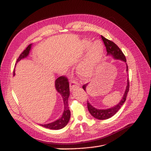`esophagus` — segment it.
Wrapping results in <instances>:
<instances>
[{
	"label": "esophagus",
	"mask_w": 151,
	"mask_h": 151,
	"mask_svg": "<svg viewBox=\"0 0 151 151\" xmlns=\"http://www.w3.org/2000/svg\"><path fill=\"white\" fill-rule=\"evenodd\" d=\"M70 90H76L77 88H79V83H78L77 82H76V81H72L70 82Z\"/></svg>",
	"instance_id": "1"
}]
</instances>
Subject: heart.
<instances>
[{"mask_svg":"<svg viewBox=\"0 0 151 151\" xmlns=\"http://www.w3.org/2000/svg\"><path fill=\"white\" fill-rule=\"evenodd\" d=\"M82 45L88 52L83 61L77 66V72L84 79H90L94 76L104 55V46L100 40L92 43L89 40H83Z\"/></svg>","mask_w":151,"mask_h":151,"instance_id":"1","label":"heart"}]
</instances>
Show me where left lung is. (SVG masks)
<instances>
[{"label":"left lung","mask_w":151,"mask_h":151,"mask_svg":"<svg viewBox=\"0 0 151 151\" xmlns=\"http://www.w3.org/2000/svg\"><path fill=\"white\" fill-rule=\"evenodd\" d=\"M101 39L103 40L104 43L105 44V46L106 47V51H107V56H111L114 59L116 60H120V61H122L124 63H126V57L124 56V54L119 49V47L114 43L113 41L108 40L104 37L103 36H101ZM126 72H128V65L126 63ZM88 85V83H86L85 85H83L82 88L83 89L86 91V88ZM129 81L128 79L127 80V86H126L125 91L124 92L123 96L120 100V101L118 104H116L115 106H113L109 108H106V109H99V108H96L92 106L90 104L88 101H87V108L88 111L91 114V115L93 116L95 118L100 119V120H104V119H107L112 117L113 115H114L120 109L126 100V96H127V94L129 92Z\"/></svg>","instance_id":"1"}]
</instances>
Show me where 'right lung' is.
<instances>
[{
  "label": "right lung",
  "instance_id": "add662e5",
  "mask_svg": "<svg viewBox=\"0 0 151 151\" xmlns=\"http://www.w3.org/2000/svg\"><path fill=\"white\" fill-rule=\"evenodd\" d=\"M32 44H30L26 50L23 51V52L20 55L19 58H18L17 63L21 61L22 59L27 58L29 54V51L31 50ZM15 75V70L14 71V76ZM55 88L56 91L61 95L63 103H64V111L63 113L62 116L58 119L56 121L45 124H40L43 127L50 129L58 130L63 128L68 124L69 123V119L70 118V112L68 106V99L70 95L69 91V82L67 78L64 76H61L58 77L55 81Z\"/></svg>",
  "mask_w": 151,
  "mask_h": 151
}]
</instances>
